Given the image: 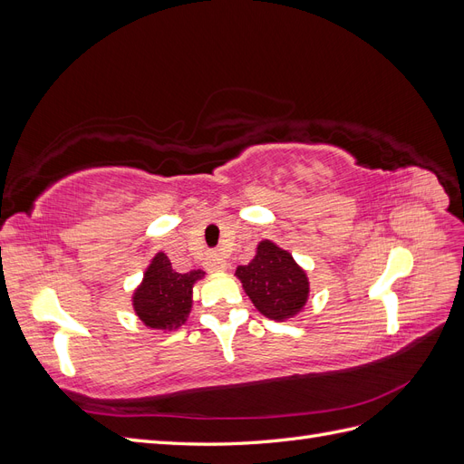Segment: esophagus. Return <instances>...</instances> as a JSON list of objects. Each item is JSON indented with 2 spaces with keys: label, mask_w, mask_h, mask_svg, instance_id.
<instances>
[{
  "label": "esophagus",
  "mask_w": 464,
  "mask_h": 464,
  "mask_svg": "<svg viewBox=\"0 0 464 464\" xmlns=\"http://www.w3.org/2000/svg\"><path fill=\"white\" fill-rule=\"evenodd\" d=\"M205 266H207L208 271L218 273V271L227 269V261H224L218 254H208V256H207V261H205Z\"/></svg>",
  "instance_id": "esophagus-1"
}]
</instances>
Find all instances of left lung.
I'll return each mask as SVG.
<instances>
[{
	"mask_svg": "<svg viewBox=\"0 0 464 464\" xmlns=\"http://www.w3.org/2000/svg\"><path fill=\"white\" fill-rule=\"evenodd\" d=\"M236 276L257 310L276 321L296 315L310 294V283L298 263L269 240L257 246L251 263L237 266Z\"/></svg>",
	"mask_w": 464,
	"mask_h": 464,
	"instance_id": "left-lung-1",
	"label": "left lung"
}]
</instances>
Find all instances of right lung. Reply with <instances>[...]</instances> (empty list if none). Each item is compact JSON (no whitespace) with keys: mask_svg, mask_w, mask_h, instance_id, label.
<instances>
[{"mask_svg":"<svg viewBox=\"0 0 464 464\" xmlns=\"http://www.w3.org/2000/svg\"><path fill=\"white\" fill-rule=\"evenodd\" d=\"M205 273L201 269L176 273L164 254H157L133 294V307L150 329H178L191 312V288Z\"/></svg>","mask_w":464,"mask_h":464,"instance_id":"1","label":"right lung"}]
</instances>
